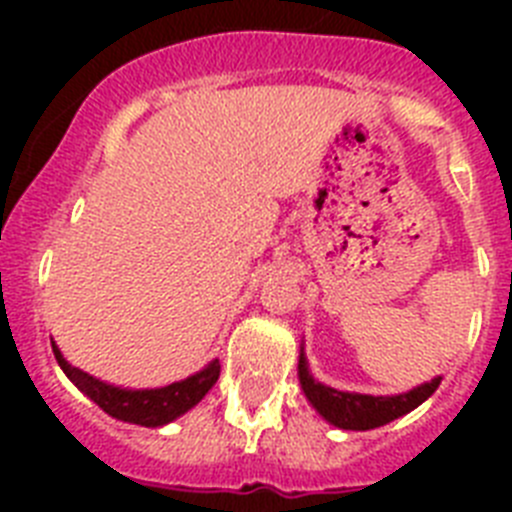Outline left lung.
<instances>
[{
	"label": "left lung",
	"mask_w": 512,
	"mask_h": 512,
	"mask_svg": "<svg viewBox=\"0 0 512 512\" xmlns=\"http://www.w3.org/2000/svg\"><path fill=\"white\" fill-rule=\"evenodd\" d=\"M300 384L310 405L323 415L328 423L338 425L343 431H369V428H379L387 425L390 420L400 418V415L410 413L425 402L433 392L438 390L441 377L431 379V382L413 387L410 392L392 397H374V395H359V392H341L333 387H325L318 379H312L310 369H307L305 354H300Z\"/></svg>",
	"instance_id": "left-lung-1"
}]
</instances>
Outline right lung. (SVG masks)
<instances>
[{
    "mask_svg": "<svg viewBox=\"0 0 512 512\" xmlns=\"http://www.w3.org/2000/svg\"><path fill=\"white\" fill-rule=\"evenodd\" d=\"M53 356H56L63 374H66L89 400L97 402L104 413L112 415V418L117 420H125V423L146 425V428L166 425L171 423V420L179 418V415L187 413V410H192L194 405L212 390V384L220 377V361L215 359L210 361L202 372L192 374V377L182 379V382L166 384V387H158V390H122V387L102 382V379L92 377V374L81 372V369L71 366L69 361L63 359V354L58 351L56 343H53Z\"/></svg>",
    "mask_w": 512,
    "mask_h": 512,
    "instance_id": "obj_1",
    "label": "right lung"
}]
</instances>
